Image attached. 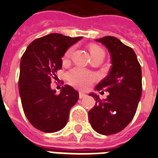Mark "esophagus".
<instances>
[{"label":"esophagus","instance_id":"esophagus-1","mask_svg":"<svg viewBox=\"0 0 158 158\" xmlns=\"http://www.w3.org/2000/svg\"><path fill=\"white\" fill-rule=\"evenodd\" d=\"M79 98H85V97H86L87 95L85 94H84V93L80 92L79 94Z\"/></svg>","mask_w":158,"mask_h":158}]
</instances>
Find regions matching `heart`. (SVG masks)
I'll use <instances>...</instances> for the list:
<instances>
[{
  "instance_id": "1",
  "label": "heart",
  "mask_w": 158,
  "mask_h": 158,
  "mask_svg": "<svg viewBox=\"0 0 158 158\" xmlns=\"http://www.w3.org/2000/svg\"><path fill=\"white\" fill-rule=\"evenodd\" d=\"M74 48L71 47L64 55V59H69L71 57V55L73 54ZM103 51L102 49L98 48L97 46H92L90 48V53L91 55H94L98 54V52ZM67 79L69 82L74 87L81 89H86L88 88L92 85L94 82L97 80V75L94 73H90L88 71H85L84 69L79 68H75L72 69L67 74Z\"/></svg>"
}]
</instances>
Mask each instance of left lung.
Masks as SVG:
<instances>
[{
    "label": "left lung",
    "instance_id": "8db88e82",
    "mask_svg": "<svg viewBox=\"0 0 158 158\" xmlns=\"http://www.w3.org/2000/svg\"><path fill=\"white\" fill-rule=\"evenodd\" d=\"M108 49L112 67L95 90L109 92L106 99L91 93L94 107L89 111L93 129L103 135L122 131L135 115L142 95V69L134 50L113 36L95 40Z\"/></svg>",
    "mask_w": 158,
    "mask_h": 158
}]
</instances>
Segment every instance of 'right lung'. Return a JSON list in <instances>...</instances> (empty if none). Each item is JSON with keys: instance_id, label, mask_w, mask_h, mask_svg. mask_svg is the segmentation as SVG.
I'll use <instances>...</instances> for the list:
<instances>
[{"instance_id": "1", "label": "right lung", "mask_w": 158, "mask_h": 158, "mask_svg": "<svg viewBox=\"0 0 158 158\" xmlns=\"http://www.w3.org/2000/svg\"><path fill=\"white\" fill-rule=\"evenodd\" d=\"M82 39L61 34H50L35 40L26 48L20 64L19 93L29 122L40 131L55 132L62 129L79 93L69 85L59 94L50 87L56 71L62 67V57L69 48Z\"/></svg>"}]
</instances>
